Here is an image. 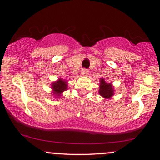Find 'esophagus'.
Here are the masks:
<instances>
[{"instance_id":"obj_1","label":"esophagus","mask_w":160,"mask_h":160,"mask_svg":"<svg viewBox=\"0 0 160 160\" xmlns=\"http://www.w3.org/2000/svg\"><path fill=\"white\" fill-rule=\"evenodd\" d=\"M89 74V71L86 69H82L81 71V75L83 77H87Z\"/></svg>"}]
</instances>
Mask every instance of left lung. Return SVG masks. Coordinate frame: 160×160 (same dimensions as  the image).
Masks as SVG:
<instances>
[{
    "label": "left lung",
    "mask_w": 160,
    "mask_h": 160,
    "mask_svg": "<svg viewBox=\"0 0 160 160\" xmlns=\"http://www.w3.org/2000/svg\"><path fill=\"white\" fill-rule=\"evenodd\" d=\"M100 79V84H99L98 94L102 97V98L106 99L111 98L114 95V87L111 82H107L106 80L103 78Z\"/></svg>",
    "instance_id": "left-lung-1"
}]
</instances>
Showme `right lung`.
I'll list each match as a JSON object with an SVG mask.
<instances>
[{
	"label": "right lung",
	"instance_id": "right-lung-1",
	"mask_svg": "<svg viewBox=\"0 0 160 160\" xmlns=\"http://www.w3.org/2000/svg\"><path fill=\"white\" fill-rule=\"evenodd\" d=\"M50 85L54 98H60L62 92L68 89V80L58 78L56 81L51 82Z\"/></svg>",
	"mask_w": 160,
	"mask_h": 160
}]
</instances>
